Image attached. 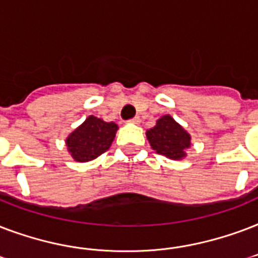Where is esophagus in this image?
<instances>
[{
  "label": "esophagus",
  "instance_id": "obj_1",
  "mask_svg": "<svg viewBox=\"0 0 258 258\" xmlns=\"http://www.w3.org/2000/svg\"><path fill=\"white\" fill-rule=\"evenodd\" d=\"M140 121H141V119H140V117H133L132 119H129V122L136 123V125H137V123H140Z\"/></svg>",
  "mask_w": 258,
  "mask_h": 258
}]
</instances>
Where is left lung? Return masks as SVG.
Instances as JSON below:
<instances>
[{
    "instance_id": "8db88e82",
    "label": "left lung",
    "mask_w": 258,
    "mask_h": 258,
    "mask_svg": "<svg viewBox=\"0 0 258 258\" xmlns=\"http://www.w3.org/2000/svg\"><path fill=\"white\" fill-rule=\"evenodd\" d=\"M147 139L156 153L172 160H181L187 155L185 149L191 147L189 133L169 114L163 115L155 126L147 131Z\"/></svg>"
}]
</instances>
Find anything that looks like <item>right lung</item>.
Segmentation results:
<instances>
[{
	"label": "right lung",
	"instance_id": "obj_1",
	"mask_svg": "<svg viewBox=\"0 0 258 258\" xmlns=\"http://www.w3.org/2000/svg\"><path fill=\"white\" fill-rule=\"evenodd\" d=\"M118 131L117 123L90 115L66 140L67 149L75 161L86 163L101 156L110 148Z\"/></svg>",
	"mask_w": 258,
	"mask_h": 258
}]
</instances>
